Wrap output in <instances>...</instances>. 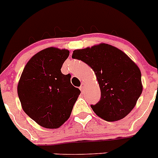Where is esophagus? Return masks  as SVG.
I'll return each instance as SVG.
<instances>
[{
    "label": "esophagus",
    "mask_w": 158,
    "mask_h": 158,
    "mask_svg": "<svg viewBox=\"0 0 158 158\" xmlns=\"http://www.w3.org/2000/svg\"><path fill=\"white\" fill-rule=\"evenodd\" d=\"M79 89H80L81 91L83 92L84 89H85V83H83V82H82V83L81 84V85H80V87H79Z\"/></svg>",
    "instance_id": "1"
}]
</instances>
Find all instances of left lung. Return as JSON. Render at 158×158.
<instances>
[{
    "instance_id": "8db88e82",
    "label": "left lung",
    "mask_w": 158,
    "mask_h": 158,
    "mask_svg": "<svg viewBox=\"0 0 158 158\" xmlns=\"http://www.w3.org/2000/svg\"><path fill=\"white\" fill-rule=\"evenodd\" d=\"M72 58L86 63L96 74L101 98L91 107L97 116L112 122L131 113L143 85L140 69L127 55L113 45L101 43L75 50Z\"/></svg>"
}]
</instances>
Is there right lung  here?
I'll use <instances>...</instances> for the list:
<instances>
[{"label": "right lung", "instance_id": "1", "mask_svg": "<svg viewBox=\"0 0 158 158\" xmlns=\"http://www.w3.org/2000/svg\"><path fill=\"white\" fill-rule=\"evenodd\" d=\"M69 56L67 49L50 47L31 58L18 84V94L26 114L38 125L59 128L68 120L80 90L61 72Z\"/></svg>", "mask_w": 158, "mask_h": 158}]
</instances>
